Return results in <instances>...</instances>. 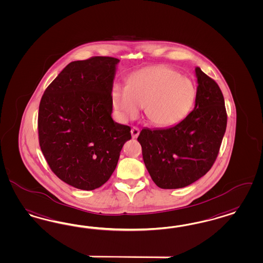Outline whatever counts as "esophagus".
<instances>
[{"label":"esophagus","mask_w":263,"mask_h":263,"mask_svg":"<svg viewBox=\"0 0 263 263\" xmlns=\"http://www.w3.org/2000/svg\"><path fill=\"white\" fill-rule=\"evenodd\" d=\"M130 134H132L133 138H136V137L138 136V135H139V128L136 127H132V129H130Z\"/></svg>","instance_id":"34e87169"}]
</instances>
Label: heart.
Instances as JSON below:
<instances>
[{
  "mask_svg": "<svg viewBox=\"0 0 263 263\" xmlns=\"http://www.w3.org/2000/svg\"><path fill=\"white\" fill-rule=\"evenodd\" d=\"M195 98L192 82L164 65L139 70L128 78L127 87L114 84L111 90L120 120L135 119L144 106L147 120L157 127H171L182 121L193 107Z\"/></svg>",
  "mask_w": 263,
  "mask_h": 263,
  "instance_id": "1",
  "label": "heart"
}]
</instances>
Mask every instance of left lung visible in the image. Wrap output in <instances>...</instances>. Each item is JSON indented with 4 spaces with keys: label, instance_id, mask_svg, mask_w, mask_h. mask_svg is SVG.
Masks as SVG:
<instances>
[{
    "label": "left lung",
    "instance_id": "left-lung-1",
    "mask_svg": "<svg viewBox=\"0 0 263 263\" xmlns=\"http://www.w3.org/2000/svg\"><path fill=\"white\" fill-rule=\"evenodd\" d=\"M195 107L166 128H143L137 137L146 168L155 184L177 189L192 184L214 165L223 138L227 114L218 85L200 67Z\"/></svg>",
    "mask_w": 263,
    "mask_h": 263
}]
</instances>
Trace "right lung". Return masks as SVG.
<instances>
[{"instance_id":"1","label":"right lung","mask_w":263,"mask_h":263,"mask_svg":"<svg viewBox=\"0 0 263 263\" xmlns=\"http://www.w3.org/2000/svg\"><path fill=\"white\" fill-rule=\"evenodd\" d=\"M120 60L95 57L69 63L45 90L39 106L41 150L50 170L81 190L104 184L130 127L112 119L111 90Z\"/></svg>"}]
</instances>
